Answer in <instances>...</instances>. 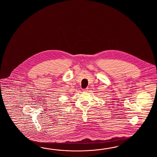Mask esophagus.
I'll list each match as a JSON object with an SVG mask.
<instances>
[{
    "label": "esophagus",
    "instance_id": "1",
    "mask_svg": "<svg viewBox=\"0 0 157 157\" xmlns=\"http://www.w3.org/2000/svg\"><path fill=\"white\" fill-rule=\"evenodd\" d=\"M87 91H88V89H87V88H86V89H83V92H87Z\"/></svg>",
    "mask_w": 157,
    "mask_h": 157
}]
</instances>
